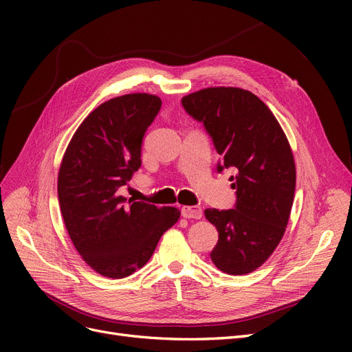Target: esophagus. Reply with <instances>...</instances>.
Instances as JSON below:
<instances>
[{
	"label": "esophagus",
	"instance_id": "obj_1",
	"mask_svg": "<svg viewBox=\"0 0 352 352\" xmlns=\"http://www.w3.org/2000/svg\"><path fill=\"white\" fill-rule=\"evenodd\" d=\"M180 212H182V216L185 219H201L202 217V210L198 206H184L182 210H180Z\"/></svg>",
	"mask_w": 352,
	"mask_h": 352
}]
</instances>
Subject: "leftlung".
<instances>
[{
	"instance_id": "left-lung-1",
	"label": "left lung",
	"mask_w": 352,
	"mask_h": 352,
	"mask_svg": "<svg viewBox=\"0 0 352 352\" xmlns=\"http://www.w3.org/2000/svg\"><path fill=\"white\" fill-rule=\"evenodd\" d=\"M182 105L212 140L221 157L217 172H238L230 177L235 208L204 211L219 232L211 260L223 273H251L278 247L291 216L296 172L289 142L270 109L250 91L206 88L186 95Z\"/></svg>"
}]
</instances>
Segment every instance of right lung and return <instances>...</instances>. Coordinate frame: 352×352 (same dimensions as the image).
I'll return each instance as SVG.
<instances>
[{
	"label": "right lung",
	"mask_w": 352,
	"mask_h": 352,
	"mask_svg": "<svg viewBox=\"0 0 352 352\" xmlns=\"http://www.w3.org/2000/svg\"><path fill=\"white\" fill-rule=\"evenodd\" d=\"M162 109L150 94L102 102L74 132L58 172V202L69 236L91 269L123 279L144 267L163 233L180 217L175 207L126 201L119 188L141 167L144 135Z\"/></svg>",
	"instance_id": "right-lung-1"
}]
</instances>
